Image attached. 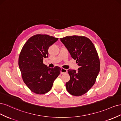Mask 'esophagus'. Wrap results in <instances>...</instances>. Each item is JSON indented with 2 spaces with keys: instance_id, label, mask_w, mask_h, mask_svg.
<instances>
[{
  "instance_id": "obj_1",
  "label": "esophagus",
  "mask_w": 121,
  "mask_h": 121,
  "mask_svg": "<svg viewBox=\"0 0 121 121\" xmlns=\"http://www.w3.org/2000/svg\"><path fill=\"white\" fill-rule=\"evenodd\" d=\"M67 72V70L65 69L64 68H61V70H60V73L61 74H64V73H66Z\"/></svg>"
}]
</instances>
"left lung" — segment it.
<instances>
[{"instance_id": "1", "label": "left lung", "mask_w": 121, "mask_h": 121, "mask_svg": "<svg viewBox=\"0 0 121 121\" xmlns=\"http://www.w3.org/2000/svg\"><path fill=\"white\" fill-rule=\"evenodd\" d=\"M60 40L80 66L78 70H68L70 78L66 83V89L72 95L81 96L94 85L100 71L97 51L92 41L85 36H66Z\"/></svg>"}]
</instances>
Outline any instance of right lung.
<instances>
[{
  "label": "right lung",
  "instance_id": "right-lung-1",
  "mask_svg": "<svg viewBox=\"0 0 121 121\" xmlns=\"http://www.w3.org/2000/svg\"><path fill=\"white\" fill-rule=\"evenodd\" d=\"M58 39L46 34H37L27 41L21 51L18 63L23 80L36 94L49 92L60 73L59 67L51 68L43 63V58L48 57L49 47Z\"/></svg>",
  "mask_w": 121,
  "mask_h": 121
}]
</instances>
